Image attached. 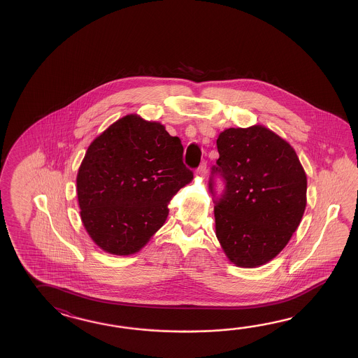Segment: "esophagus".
Returning a JSON list of instances; mask_svg holds the SVG:
<instances>
[{
	"instance_id": "obj_1",
	"label": "esophagus",
	"mask_w": 358,
	"mask_h": 358,
	"mask_svg": "<svg viewBox=\"0 0 358 358\" xmlns=\"http://www.w3.org/2000/svg\"><path fill=\"white\" fill-rule=\"evenodd\" d=\"M206 173H207V165H206V162H202L197 169V174L198 176H205Z\"/></svg>"
}]
</instances>
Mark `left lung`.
Returning a JSON list of instances; mask_svg holds the SVG:
<instances>
[{"mask_svg": "<svg viewBox=\"0 0 358 358\" xmlns=\"http://www.w3.org/2000/svg\"><path fill=\"white\" fill-rule=\"evenodd\" d=\"M211 169L216 236L239 267L264 265L282 251L306 208L307 178L293 147L262 125L224 130ZM226 184L220 196L214 178Z\"/></svg>", "mask_w": 358, "mask_h": 358, "instance_id": "obj_1", "label": "left lung"}]
</instances>
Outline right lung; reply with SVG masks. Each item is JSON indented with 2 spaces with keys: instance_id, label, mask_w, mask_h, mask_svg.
Here are the masks:
<instances>
[{
  "instance_id": "right-lung-1",
  "label": "right lung",
  "mask_w": 358,
  "mask_h": 358,
  "mask_svg": "<svg viewBox=\"0 0 358 358\" xmlns=\"http://www.w3.org/2000/svg\"><path fill=\"white\" fill-rule=\"evenodd\" d=\"M192 179L179 138L160 122L127 115L92 142L78 171L84 228L103 251L136 253L164 225L170 199Z\"/></svg>"
}]
</instances>
